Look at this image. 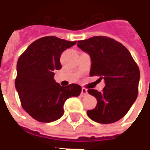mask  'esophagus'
<instances>
[{
  "instance_id": "1",
  "label": "esophagus",
  "mask_w": 150,
  "mask_h": 150,
  "mask_svg": "<svg viewBox=\"0 0 150 150\" xmlns=\"http://www.w3.org/2000/svg\"><path fill=\"white\" fill-rule=\"evenodd\" d=\"M86 95H88V90L86 88H82L81 96H85Z\"/></svg>"
}]
</instances>
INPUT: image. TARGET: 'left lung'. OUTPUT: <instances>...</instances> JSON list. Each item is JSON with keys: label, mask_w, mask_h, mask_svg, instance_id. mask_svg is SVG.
Instances as JSON below:
<instances>
[{"label": "left lung", "mask_w": 150, "mask_h": 150, "mask_svg": "<svg viewBox=\"0 0 150 150\" xmlns=\"http://www.w3.org/2000/svg\"><path fill=\"white\" fill-rule=\"evenodd\" d=\"M77 46L88 53L91 61L90 75L104 79L103 91L88 89L97 100L89 118L100 124H111L125 116L137 97L140 71L125 46L105 36L78 41Z\"/></svg>", "instance_id": "1"}]
</instances>
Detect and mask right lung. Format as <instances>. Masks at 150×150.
<instances>
[{
    "mask_svg": "<svg viewBox=\"0 0 150 150\" xmlns=\"http://www.w3.org/2000/svg\"><path fill=\"white\" fill-rule=\"evenodd\" d=\"M75 43L54 36L41 38L18 59L15 88L24 110L39 122L61 118L65 101L81 93V86L62 87L54 79V71L62 68L61 54Z\"/></svg>",
    "mask_w": 150,
    "mask_h": 150,
    "instance_id": "right-lung-1",
    "label": "right lung"
}]
</instances>
